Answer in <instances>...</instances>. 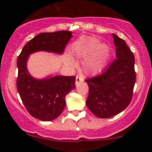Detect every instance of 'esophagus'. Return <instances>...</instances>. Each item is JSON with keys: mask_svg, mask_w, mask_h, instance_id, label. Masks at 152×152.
Returning <instances> with one entry per match:
<instances>
[{"mask_svg": "<svg viewBox=\"0 0 152 152\" xmlns=\"http://www.w3.org/2000/svg\"><path fill=\"white\" fill-rule=\"evenodd\" d=\"M83 81V78L81 77V76H79V75H77L76 76V86H78V84H79V83H81Z\"/></svg>", "mask_w": 152, "mask_h": 152, "instance_id": "esophagus-1", "label": "esophagus"}]
</instances>
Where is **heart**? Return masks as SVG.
I'll return each mask as SVG.
<instances>
[{
	"instance_id": "b5f03b06",
	"label": "heart",
	"mask_w": 152,
	"mask_h": 152,
	"mask_svg": "<svg viewBox=\"0 0 152 152\" xmlns=\"http://www.w3.org/2000/svg\"><path fill=\"white\" fill-rule=\"evenodd\" d=\"M99 38L82 37L73 45V53L79 57H87L93 55L87 60L86 67L92 73L102 70L109 57V47L106 44H100Z\"/></svg>"
}]
</instances>
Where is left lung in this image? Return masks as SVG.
I'll return each mask as SVG.
<instances>
[{"mask_svg":"<svg viewBox=\"0 0 152 152\" xmlns=\"http://www.w3.org/2000/svg\"><path fill=\"white\" fill-rule=\"evenodd\" d=\"M112 36L116 58L102 74L85 80L89 88L87 107L102 118L119 114L129 105L136 82L133 53L124 40Z\"/></svg>","mask_w":152,"mask_h":152,"instance_id":"8db88e82","label":"left lung"}]
</instances>
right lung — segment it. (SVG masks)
I'll use <instances>...</instances> for the list:
<instances>
[{
  "mask_svg": "<svg viewBox=\"0 0 152 152\" xmlns=\"http://www.w3.org/2000/svg\"><path fill=\"white\" fill-rule=\"evenodd\" d=\"M72 32L41 33L23 48L17 60V89L28 112L33 117L49 121L60 116L66 106L65 96L76 87L75 76H56L38 80L29 74L26 63L31 53L40 50L61 54Z\"/></svg>",
  "mask_w": 152,
  "mask_h": 152,
  "instance_id": "right-lung-1",
  "label": "right lung"
}]
</instances>
